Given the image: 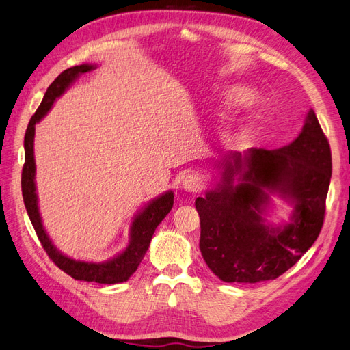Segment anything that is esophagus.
I'll use <instances>...</instances> for the list:
<instances>
[{
	"mask_svg": "<svg viewBox=\"0 0 350 350\" xmlns=\"http://www.w3.org/2000/svg\"><path fill=\"white\" fill-rule=\"evenodd\" d=\"M182 188L186 192H191V193L201 192L202 188H204V178H202L200 174H188L183 178Z\"/></svg>",
	"mask_w": 350,
	"mask_h": 350,
	"instance_id": "esophagus-1",
	"label": "esophagus"
}]
</instances>
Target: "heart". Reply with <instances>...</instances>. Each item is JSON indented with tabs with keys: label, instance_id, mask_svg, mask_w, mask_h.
I'll list each match as a JSON object with an SVG mask.
<instances>
[{
	"label": "heart",
	"instance_id": "obj_1",
	"mask_svg": "<svg viewBox=\"0 0 350 350\" xmlns=\"http://www.w3.org/2000/svg\"><path fill=\"white\" fill-rule=\"evenodd\" d=\"M245 95V89L241 88H230L228 91L225 92V101L226 103H237L239 100L243 98Z\"/></svg>",
	"mask_w": 350,
	"mask_h": 350
}]
</instances>
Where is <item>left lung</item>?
Wrapping results in <instances>:
<instances>
[{
  "instance_id": "left-lung-1",
  "label": "left lung",
  "mask_w": 350,
  "mask_h": 350,
  "mask_svg": "<svg viewBox=\"0 0 350 350\" xmlns=\"http://www.w3.org/2000/svg\"><path fill=\"white\" fill-rule=\"evenodd\" d=\"M221 168L215 188L195 200L202 258L226 283L278 279L312 247L323 225L332 164L314 111L307 113L301 133L288 146L231 152ZM271 194L295 207L289 223L266 224Z\"/></svg>"
}]
</instances>
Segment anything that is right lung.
Listing matches in <instances>:
<instances>
[{"label": "right lung", "mask_w": 350, "mask_h": 350, "mask_svg": "<svg viewBox=\"0 0 350 350\" xmlns=\"http://www.w3.org/2000/svg\"><path fill=\"white\" fill-rule=\"evenodd\" d=\"M95 68L96 65L91 64L76 65V67H71L62 71L61 75L53 80V83L47 88L42 104H40L36 115L29 120L25 133V140H23V148H25V164H23L22 170V195L28 216L31 219V224L34 226L40 243H42V246L46 250L49 258H51L64 273H67L76 280L115 285V283L126 282L137 270V267L140 265L144 254L149 249L152 235L155 232L157 226L162 222V219L170 213V210L173 207V191H167L155 200H152L148 206L142 208V212H138L134 216L131 228H129V245L124 252H120L119 255L104 262L77 261V259H72L67 255H64L62 252L55 247L43 226L42 216H40L38 212V198L36 192V124H38V122L47 115V111L52 109L56 98H59L79 76H82L85 72H89Z\"/></svg>", "instance_id": "add662e5"}]
</instances>
